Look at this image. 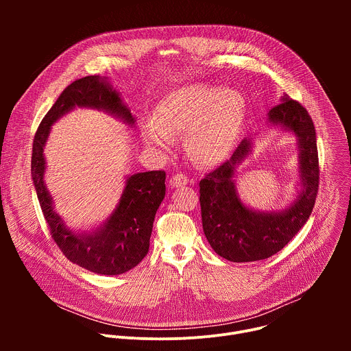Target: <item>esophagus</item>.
<instances>
[{
    "mask_svg": "<svg viewBox=\"0 0 351 351\" xmlns=\"http://www.w3.org/2000/svg\"><path fill=\"white\" fill-rule=\"evenodd\" d=\"M171 186H173V187H182V186H184V184H187L189 183V179H187V176L186 175H183V173H176V175H173L172 178H171Z\"/></svg>",
    "mask_w": 351,
    "mask_h": 351,
    "instance_id": "1",
    "label": "esophagus"
}]
</instances>
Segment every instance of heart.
<instances>
[{"mask_svg": "<svg viewBox=\"0 0 351 351\" xmlns=\"http://www.w3.org/2000/svg\"><path fill=\"white\" fill-rule=\"evenodd\" d=\"M244 115V101L233 90L189 86L168 94L157 108L154 125L145 129V140L167 147L171 136L189 133L193 158L211 165L222 160L234 143Z\"/></svg>", "mask_w": 351, "mask_h": 351, "instance_id": "1", "label": "heart"}]
</instances>
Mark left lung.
Listing matches in <instances>:
<instances>
[{
  "label": "left lung",
  "instance_id": "8db88e82",
  "mask_svg": "<svg viewBox=\"0 0 351 351\" xmlns=\"http://www.w3.org/2000/svg\"><path fill=\"white\" fill-rule=\"evenodd\" d=\"M268 118L298 137L303 190L291 207L279 213L247 208L236 193L233 175L252 145L248 138L239 144L229 160L199 180L206 237L218 256L232 263L265 260L280 252L304 226L317 199L319 162L315 128L308 111L295 99L285 97L271 108Z\"/></svg>",
  "mask_w": 351,
  "mask_h": 351
}]
</instances>
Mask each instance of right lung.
Returning a JSON list of instances; mask_svg holds the SVG:
<instances>
[{
    "instance_id": "obj_1",
    "label": "right lung",
    "mask_w": 351,
    "mask_h": 351,
    "mask_svg": "<svg viewBox=\"0 0 351 351\" xmlns=\"http://www.w3.org/2000/svg\"><path fill=\"white\" fill-rule=\"evenodd\" d=\"M101 108L129 123L134 118L119 94L98 76H86L71 83L58 97L34 134L32 178L49 233L62 254L73 264L99 274L119 275L134 268L148 253L156 213L165 197V171L134 173L128 178L119 203L110 218L97 230L73 233L54 213L43 175L45 169L44 144L51 126L73 107Z\"/></svg>"
}]
</instances>
